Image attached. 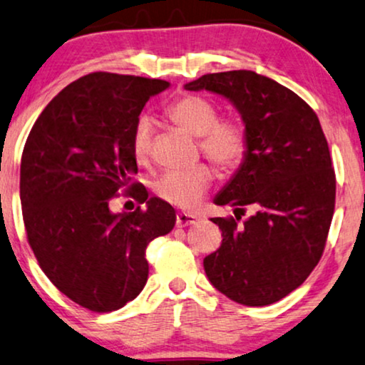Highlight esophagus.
<instances>
[{
  "instance_id": "1",
  "label": "esophagus",
  "mask_w": 365,
  "mask_h": 365,
  "mask_svg": "<svg viewBox=\"0 0 365 365\" xmlns=\"http://www.w3.org/2000/svg\"><path fill=\"white\" fill-rule=\"evenodd\" d=\"M198 222V217L193 213H178L177 215V227H188Z\"/></svg>"
}]
</instances>
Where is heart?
I'll use <instances>...</instances> for the list:
<instances>
[{
  "mask_svg": "<svg viewBox=\"0 0 365 365\" xmlns=\"http://www.w3.org/2000/svg\"><path fill=\"white\" fill-rule=\"evenodd\" d=\"M170 120L188 133L198 137V147L207 158L223 170H233L244 162L249 138L239 120L218 118V108L212 100L200 95H185L168 106ZM153 123L140 116L132 132V153L137 163H148L152 153ZM213 182L212 168L205 163L183 172H167L155 182L153 190L163 202L183 210H193L202 202Z\"/></svg>",
  "mask_w": 365,
  "mask_h": 365,
  "instance_id": "1",
  "label": "heart"
}]
</instances>
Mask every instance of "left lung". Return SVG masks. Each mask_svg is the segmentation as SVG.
<instances>
[{"mask_svg": "<svg viewBox=\"0 0 365 365\" xmlns=\"http://www.w3.org/2000/svg\"><path fill=\"white\" fill-rule=\"evenodd\" d=\"M185 88L230 100L249 138L244 163L215 197L235 217L212 218L223 240L203 260L205 274L235 302L274 304L304 284L327 242L335 172L322 126L299 95L255 71L210 73Z\"/></svg>", "mask_w": 365, "mask_h": 365, "instance_id": "1", "label": "left lung"}]
</instances>
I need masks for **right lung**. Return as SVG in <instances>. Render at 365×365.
<instances>
[{"label":"right lung","instance_id":"add662e5","mask_svg":"<svg viewBox=\"0 0 365 365\" xmlns=\"http://www.w3.org/2000/svg\"><path fill=\"white\" fill-rule=\"evenodd\" d=\"M165 80L95 71L63 88L33 125L21 157L26 239L51 284L91 312H111L142 292L145 250L172 232L173 207L133 182L132 132ZM126 192L148 208L111 214Z\"/></svg>","mask_w":365,"mask_h":365}]
</instances>
